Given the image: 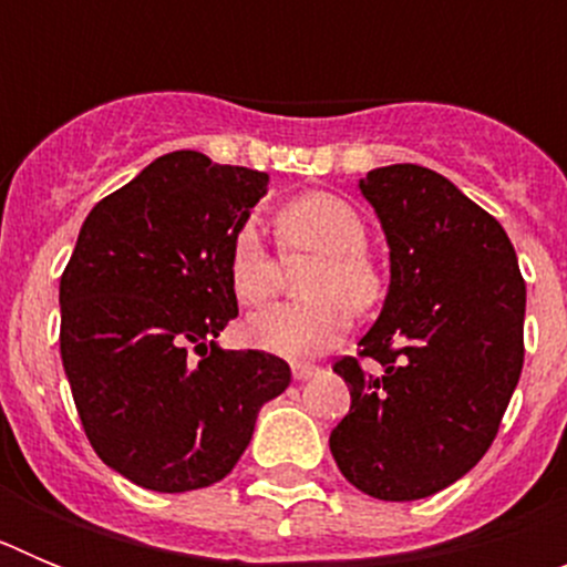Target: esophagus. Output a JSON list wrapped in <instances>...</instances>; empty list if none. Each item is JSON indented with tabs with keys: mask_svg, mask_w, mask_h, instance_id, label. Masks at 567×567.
<instances>
[{
	"mask_svg": "<svg viewBox=\"0 0 567 567\" xmlns=\"http://www.w3.org/2000/svg\"><path fill=\"white\" fill-rule=\"evenodd\" d=\"M315 372H318V365H312V363H292L295 380H307V378H312Z\"/></svg>",
	"mask_w": 567,
	"mask_h": 567,
	"instance_id": "obj_1",
	"label": "esophagus"
}]
</instances>
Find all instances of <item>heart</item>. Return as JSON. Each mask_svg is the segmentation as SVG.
<instances>
[{
  "mask_svg": "<svg viewBox=\"0 0 567 567\" xmlns=\"http://www.w3.org/2000/svg\"><path fill=\"white\" fill-rule=\"evenodd\" d=\"M275 233L284 258L312 255L298 284L307 298L252 315L249 343L289 360L312 358L343 338L352 309L374 307L383 295L378 267L365 255L369 229L358 207L340 195L307 193L278 209ZM227 275L244 307H264L278 292V258L249 224L229 244Z\"/></svg>",
  "mask_w": 567,
  "mask_h": 567,
  "instance_id": "obj_1",
  "label": "heart"
}]
</instances>
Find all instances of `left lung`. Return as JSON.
I'll return each mask as SVG.
<instances>
[{
	"label": "left lung",
	"instance_id": "8db88e82",
	"mask_svg": "<svg viewBox=\"0 0 567 567\" xmlns=\"http://www.w3.org/2000/svg\"><path fill=\"white\" fill-rule=\"evenodd\" d=\"M360 189L389 238L392 284L358 354L332 365L352 405L329 449L354 488L409 503L463 477L497 437L523 372L525 280L497 218L434 169L392 164Z\"/></svg>",
	"mask_w": 567,
	"mask_h": 567
}]
</instances>
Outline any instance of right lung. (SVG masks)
Masks as SVG:
<instances>
[{"label": "right lung", "mask_w": 567, "mask_h": 567, "mask_svg": "<svg viewBox=\"0 0 567 567\" xmlns=\"http://www.w3.org/2000/svg\"><path fill=\"white\" fill-rule=\"evenodd\" d=\"M267 173L195 150L155 158L90 209L59 284L64 374L93 452L130 483L178 494L235 468L287 360L215 338L238 315L229 244Z\"/></svg>", "instance_id": "1"}]
</instances>
